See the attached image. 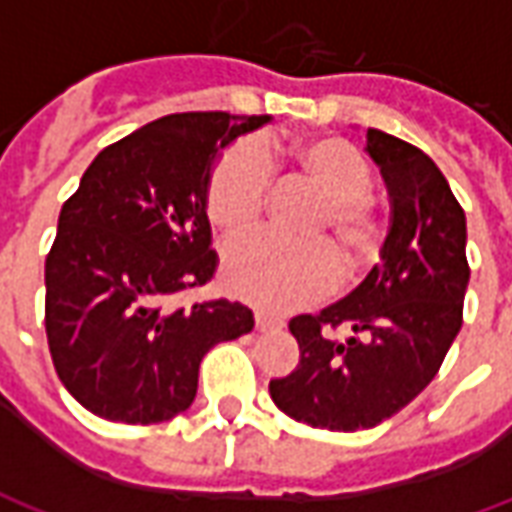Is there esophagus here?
Returning a JSON list of instances; mask_svg holds the SVG:
<instances>
[{"label":"esophagus","mask_w":512,"mask_h":512,"mask_svg":"<svg viewBox=\"0 0 512 512\" xmlns=\"http://www.w3.org/2000/svg\"><path fill=\"white\" fill-rule=\"evenodd\" d=\"M282 326V318H274L268 312H255V329L257 332H266V329H279Z\"/></svg>","instance_id":"obj_1"}]
</instances>
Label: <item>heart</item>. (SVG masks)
Segmentation results:
<instances>
[{
    "mask_svg": "<svg viewBox=\"0 0 512 512\" xmlns=\"http://www.w3.org/2000/svg\"><path fill=\"white\" fill-rule=\"evenodd\" d=\"M268 172L310 186L321 202L301 224L299 244L279 238H249L224 252L222 277L238 299L268 312L299 310L340 285L365 279L386 246V222L370 197L373 169L340 136H296L227 147L216 158L205 191V211L224 235L249 233L266 208Z\"/></svg>",
    "mask_w": 512,
    "mask_h": 512,
    "instance_id": "b5f03b06",
    "label": "heart"
}]
</instances>
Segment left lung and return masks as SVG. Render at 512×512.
I'll return each instance as SVG.
<instances>
[{
	"label": "left lung",
	"mask_w": 512,
	"mask_h": 512,
	"mask_svg": "<svg viewBox=\"0 0 512 512\" xmlns=\"http://www.w3.org/2000/svg\"><path fill=\"white\" fill-rule=\"evenodd\" d=\"M365 150L392 205L381 263L345 299L290 321L299 365L268 384L288 417L343 433L376 428L433 381L469 285L466 216L441 169L378 128H367Z\"/></svg>",
	"instance_id": "1"
}]
</instances>
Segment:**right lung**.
I'll return each instance as SVG.
<instances>
[{
    "label": "right lung",
    "instance_id": "add662e5",
    "mask_svg": "<svg viewBox=\"0 0 512 512\" xmlns=\"http://www.w3.org/2000/svg\"><path fill=\"white\" fill-rule=\"evenodd\" d=\"M271 117L183 112L104 147L62 205L46 257V337L57 376L95 417L153 425L194 403L202 356L252 332V310L213 299L205 191L219 150Z\"/></svg>",
    "mask_w": 512,
    "mask_h": 512
}]
</instances>
